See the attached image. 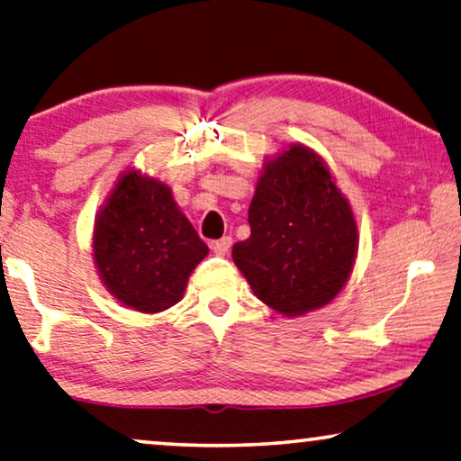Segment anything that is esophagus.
Segmentation results:
<instances>
[{
    "mask_svg": "<svg viewBox=\"0 0 461 461\" xmlns=\"http://www.w3.org/2000/svg\"><path fill=\"white\" fill-rule=\"evenodd\" d=\"M231 236H223L221 240H217V242H212V250H215V255H228L230 249H231Z\"/></svg>",
    "mask_w": 461,
    "mask_h": 461,
    "instance_id": "1",
    "label": "esophagus"
}]
</instances>
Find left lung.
Wrapping results in <instances>:
<instances>
[{
  "instance_id": "8db88e82",
  "label": "left lung",
  "mask_w": 461,
  "mask_h": 461,
  "mask_svg": "<svg viewBox=\"0 0 461 461\" xmlns=\"http://www.w3.org/2000/svg\"><path fill=\"white\" fill-rule=\"evenodd\" d=\"M250 238L231 257L252 293L286 317L321 309L345 288L357 221L320 154L290 144L267 158L249 209Z\"/></svg>"
}]
</instances>
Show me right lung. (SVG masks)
I'll use <instances>...</instances> for the list:
<instances>
[{"mask_svg":"<svg viewBox=\"0 0 461 461\" xmlns=\"http://www.w3.org/2000/svg\"><path fill=\"white\" fill-rule=\"evenodd\" d=\"M206 255L171 187L135 168L121 175L94 225L95 269L116 301L140 313L173 307Z\"/></svg>","mask_w":461,"mask_h":461,"instance_id":"add662e5","label":"right lung"}]
</instances>
